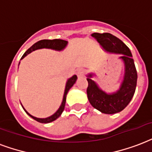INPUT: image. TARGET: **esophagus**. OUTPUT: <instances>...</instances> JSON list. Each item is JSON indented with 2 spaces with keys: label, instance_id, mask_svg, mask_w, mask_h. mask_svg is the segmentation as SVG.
<instances>
[{
  "label": "esophagus",
  "instance_id": "1",
  "mask_svg": "<svg viewBox=\"0 0 152 152\" xmlns=\"http://www.w3.org/2000/svg\"><path fill=\"white\" fill-rule=\"evenodd\" d=\"M77 77H85L86 72H85V71L83 70H77Z\"/></svg>",
  "mask_w": 152,
  "mask_h": 152
}]
</instances>
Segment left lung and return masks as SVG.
I'll return each instance as SVG.
<instances>
[{
	"instance_id": "left-lung-1",
	"label": "left lung",
	"mask_w": 152,
	"mask_h": 152,
	"mask_svg": "<svg viewBox=\"0 0 152 152\" xmlns=\"http://www.w3.org/2000/svg\"><path fill=\"white\" fill-rule=\"evenodd\" d=\"M91 36L100 43L102 49L110 54L121 55L119 58L124 63V72L120 88L107 93L92 79L94 73L86 75L88 81L87 97L94 108L102 113L114 114L122 111L131 102L136 91L137 72L129 48L121 39L110 33H93Z\"/></svg>"
}]
</instances>
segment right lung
I'll return each mask as SVG.
<instances>
[{
    "instance_id": "1",
    "label": "right lung",
    "mask_w": 152,
    "mask_h": 152,
    "mask_svg": "<svg viewBox=\"0 0 152 152\" xmlns=\"http://www.w3.org/2000/svg\"><path fill=\"white\" fill-rule=\"evenodd\" d=\"M67 41L63 40V39H52V40H50V39H43V40H39L38 41L37 43H34L33 45L31 46V48H29V49L23 54L22 58H21V59H23V58L26 57L28 54H30V53L34 51V50H39V49H43V48H47V49H51V50H57V51H61V50H63L65 49L66 47L67 46ZM19 65H20V63H19ZM77 76H76V75H74V76L70 77V78L66 81L62 103L60 104L58 109L57 111L55 112L53 115H51V116H48V117H46V118H38V117H36V116H32V115H31V114L29 113L23 108V106L20 103L22 107H23V110L26 112V113L28 114V116H30L31 118H33L34 120H36V121H38L39 123L47 124V123H50V122H52V121H55L56 119L58 118V117L61 116V114L63 113V110H64V108H65L66 94H67L68 91L70 90V88L75 85V83L76 82V81H77Z\"/></svg>"
}]
</instances>
